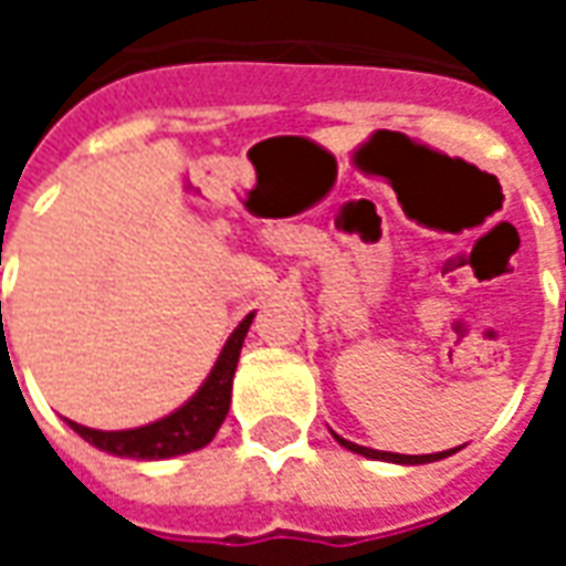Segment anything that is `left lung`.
Returning <instances> with one entry per match:
<instances>
[{"mask_svg":"<svg viewBox=\"0 0 566 566\" xmlns=\"http://www.w3.org/2000/svg\"><path fill=\"white\" fill-rule=\"evenodd\" d=\"M333 433V430H331ZM333 439L343 446V449L355 451V454H364L369 461H388V463H403V467H416V463H433V461H442V458H451L454 451L461 449H446V451H437V454H397V451H379V449H367V446H357V442H348L343 439L339 433H333Z\"/></svg>","mask_w":566,"mask_h":566,"instance_id":"1","label":"left lung"}]
</instances>
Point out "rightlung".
Wrapping results in <instances>:
<instances>
[{"label": "right lung", "instance_id": "obj_1", "mask_svg": "<svg viewBox=\"0 0 566 566\" xmlns=\"http://www.w3.org/2000/svg\"><path fill=\"white\" fill-rule=\"evenodd\" d=\"M251 321H254V312L245 315V321L230 333V339L223 343L221 355L197 394L169 416L157 418L150 424L129 427V430H96L78 421H69V427L99 451H108L115 458H133V461H166V458H178V454L209 446L230 412L235 364H239V352H242Z\"/></svg>", "mask_w": 566, "mask_h": 566}]
</instances>
